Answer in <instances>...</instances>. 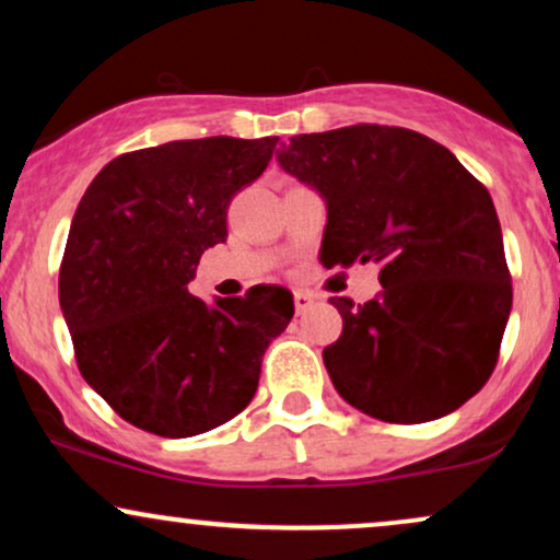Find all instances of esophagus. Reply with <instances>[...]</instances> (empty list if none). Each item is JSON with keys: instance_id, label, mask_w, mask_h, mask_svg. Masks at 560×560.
Returning <instances> with one entry per match:
<instances>
[{"instance_id": "1", "label": "esophagus", "mask_w": 560, "mask_h": 560, "mask_svg": "<svg viewBox=\"0 0 560 560\" xmlns=\"http://www.w3.org/2000/svg\"><path fill=\"white\" fill-rule=\"evenodd\" d=\"M311 305H313V294H311V292H302V289H298V292H294V311L305 313Z\"/></svg>"}]
</instances>
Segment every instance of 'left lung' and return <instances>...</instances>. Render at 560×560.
I'll list each match as a JSON object with an SVG mask.
<instances>
[{
  "instance_id": "1",
  "label": "left lung",
  "mask_w": 560,
  "mask_h": 560,
  "mask_svg": "<svg viewBox=\"0 0 560 560\" xmlns=\"http://www.w3.org/2000/svg\"><path fill=\"white\" fill-rule=\"evenodd\" d=\"M276 158L324 197L320 262L378 266L374 300H329L342 337L324 363L339 395L389 423L460 408L494 371L513 302L485 184L447 147L397 126L300 133Z\"/></svg>"
}]
</instances>
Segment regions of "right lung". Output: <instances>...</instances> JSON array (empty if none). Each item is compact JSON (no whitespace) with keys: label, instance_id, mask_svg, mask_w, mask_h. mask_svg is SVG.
<instances>
[{"label":"right lung","instance_id":"right-lung-1","mask_svg":"<svg viewBox=\"0 0 560 560\" xmlns=\"http://www.w3.org/2000/svg\"><path fill=\"white\" fill-rule=\"evenodd\" d=\"M279 137L186 139L110 160L81 197L60 307L81 376L133 427L195 436L247 408L271 339L294 316L284 287L205 302L199 258L226 242V210Z\"/></svg>","mask_w":560,"mask_h":560}]
</instances>
